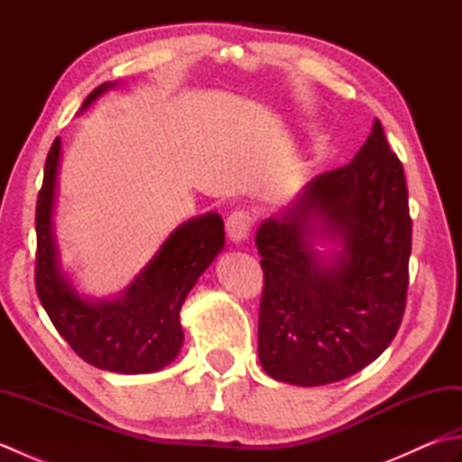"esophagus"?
Instances as JSON below:
<instances>
[{
    "label": "esophagus",
    "mask_w": 462,
    "mask_h": 462,
    "mask_svg": "<svg viewBox=\"0 0 462 462\" xmlns=\"http://www.w3.org/2000/svg\"><path fill=\"white\" fill-rule=\"evenodd\" d=\"M252 214L246 210H234L228 218H226V232L232 242H242L248 238L252 230Z\"/></svg>",
    "instance_id": "obj_1"
}]
</instances>
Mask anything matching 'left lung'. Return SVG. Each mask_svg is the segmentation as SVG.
Returning <instances> with one entry per match:
<instances>
[{
    "mask_svg": "<svg viewBox=\"0 0 462 462\" xmlns=\"http://www.w3.org/2000/svg\"><path fill=\"white\" fill-rule=\"evenodd\" d=\"M319 239L341 251L318 253ZM263 270L258 353L290 385L336 383L375 361L405 313L411 216L403 164L379 119L341 169L316 176L256 234Z\"/></svg>",
    "mask_w": 462,
    "mask_h": 462,
    "instance_id": "left-lung-1",
    "label": "left lung"
}]
</instances>
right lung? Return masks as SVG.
<instances>
[{
  "instance_id": "obj_1",
  "label": "right lung",
  "mask_w": 462,
  "mask_h": 462,
  "mask_svg": "<svg viewBox=\"0 0 462 462\" xmlns=\"http://www.w3.org/2000/svg\"><path fill=\"white\" fill-rule=\"evenodd\" d=\"M115 85L97 87L81 111ZM59 159L61 141L55 139L45 161L35 212L39 301L59 336L91 365L129 375L159 371L182 347L180 308L186 296L224 248L220 214L208 212L179 226L119 298H83L61 272L53 234Z\"/></svg>"
}]
</instances>
